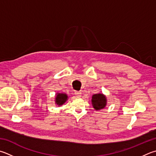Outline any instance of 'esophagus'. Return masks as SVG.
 <instances>
[{"instance_id": "1", "label": "esophagus", "mask_w": 156, "mask_h": 156, "mask_svg": "<svg viewBox=\"0 0 156 156\" xmlns=\"http://www.w3.org/2000/svg\"><path fill=\"white\" fill-rule=\"evenodd\" d=\"M74 93H75V95H76V97L80 98V96H81V92L80 91H75Z\"/></svg>"}]
</instances>
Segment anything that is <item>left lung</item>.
Returning <instances> with one entry per match:
<instances>
[{
	"instance_id": "left-lung-1",
	"label": "left lung",
	"mask_w": 156,
	"mask_h": 156,
	"mask_svg": "<svg viewBox=\"0 0 156 156\" xmlns=\"http://www.w3.org/2000/svg\"><path fill=\"white\" fill-rule=\"evenodd\" d=\"M92 104L95 110H100L104 108L106 105V97L101 93L95 94L92 97Z\"/></svg>"
}]
</instances>
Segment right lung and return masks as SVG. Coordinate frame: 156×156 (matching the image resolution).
Returning a JSON list of instances; mask_svg holds the SVG:
<instances>
[{"instance_id":"obj_1","label":"right lung","mask_w":156,"mask_h":156,"mask_svg":"<svg viewBox=\"0 0 156 156\" xmlns=\"http://www.w3.org/2000/svg\"><path fill=\"white\" fill-rule=\"evenodd\" d=\"M67 100V95L64 93H58L56 98V103L58 104V106H61Z\"/></svg>"}]
</instances>
